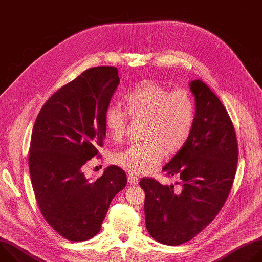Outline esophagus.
<instances>
[{
    "label": "esophagus",
    "mask_w": 262,
    "mask_h": 262,
    "mask_svg": "<svg viewBox=\"0 0 262 262\" xmlns=\"http://www.w3.org/2000/svg\"><path fill=\"white\" fill-rule=\"evenodd\" d=\"M127 180H128V183L132 184V185L138 184V182H139V178H138L137 176L133 175V174H129V175L127 176Z\"/></svg>",
    "instance_id": "1"
}]
</instances>
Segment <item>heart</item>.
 Here are the masks:
<instances>
[{
  "instance_id": "b5f03b06",
  "label": "heart",
  "mask_w": 262,
  "mask_h": 262,
  "mask_svg": "<svg viewBox=\"0 0 262 262\" xmlns=\"http://www.w3.org/2000/svg\"><path fill=\"white\" fill-rule=\"evenodd\" d=\"M125 110L108 104L104 123L111 137L121 140L127 132L129 119L142 120V143H136L112 157V163L133 174L151 172L166 155H173L189 141L196 118L192 95L182 89L172 90L146 81L124 95Z\"/></svg>"
}]
</instances>
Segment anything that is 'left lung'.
Returning <instances> with one entry per match:
<instances>
[{
    "mask_svg": "<svg viewBox=\"0 0 262 262\" xmlns=\"http://www.w3.org/2000/svg\"><path fill=\"white\" fill-rule=\"evenodd\" d=\"M196 118L186 144L163 168L180 185L143 178L146 228L157 242L177 246L194 238L216 216L232 188L238 161L236 134L228 112L200 80L190 83Z\"/></svg>",
    "mask_w": 262,
    "mask_h": 262,
    "instance_id": "left-lung-1",
    "label": "left lung"
}]
</instances>
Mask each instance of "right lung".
Returning a JSON list of instances; mask_svg holds the SVG:
<instances>
[{"mask_svg":"<svg viewBox=\"0 0 262 262\" xmlns=\"http://www.w3.org/2000/svg\"><path fill=\"white\" fill-rule=\"evenodd\" d=\"M118 84L116 67L89 68L54 93L34 123L29 169L35 198L51 227L68 241L96 235L112 199L126 185L117 166L93 181L83 173L103 145L104 111Z\"/></svg>","mask_w":262,"mask_h":262,"instance_id":"right-lung-1","label":"right lung"}]
</instances>
